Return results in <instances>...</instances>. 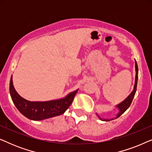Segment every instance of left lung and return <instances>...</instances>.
Wrapping results in <instances>:
<instances>
[{
  "instance_id": "left-lung-1",
  "label": "left lung",
  "mask_w": 152,
  "mask_h": 152,
  "mask_svg": "<svg viewBox=\"0 0 152 152\" xmlns=\"http://www.w3.org/2000/svg\"><path fill=\"white\" fill-rule=\"evenodd\" d=\"M135 68H136V78H135V84H134V90H133L132 92L130 93V95H129V96L126 97V98L124 99L123 102H122L120 103L119 104L116 105V107L119 109V112H118V113L116 115L115 118H119L120 116L121 115L122 113H124V112L126 111V110L130 107L131 104H132V102L133 99H134V97L135 93H136V92L137 83H138V64H137L136 61H135ZM98 117L101 120H104V121H110V120H113V118H111V119H102L99 116H98Z\"/></svg>"
}]
</instances>
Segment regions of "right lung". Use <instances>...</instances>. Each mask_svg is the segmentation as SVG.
<instances>
[{
  "instance_id": "add662e5",
  "label": "right lung",
  "mask_w": 152,
  "mask_h": 152,
  "mask_svg": "<svg viewBox=\"0 0 152 152\" xmlns=\"http://www.w3.org/2000/svg\"><path fill=\"white\" fill-rule=\"evenodd\" d=\"M77 91L70 93L61 99L46 102H31L18 94L14 87L12 76L10 82V95L14 105L23 115L32 120H42L63 114L72 104Z\"/></svg>"
}]
</instances>
